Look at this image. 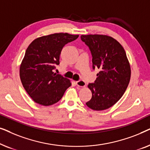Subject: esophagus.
Wrapping results in <instances>:
<instances>
[{
	"label": "esophagus",
	"mask_w": 150,
	"mask_h": 150,
	"mask_svg": "<svg viewBox=\"0 0 150 150\" xmlns=\"http://www.w3.org/2000/svg\"><path fill=\"white\" fill-rule=\"evenodd\" d=\"M76 84L77 86H79L80 87H85L86 83L83 80H80V81H78L76 82Z\"/></svg>",
	"instance_id": "obj_1"
}]
</instances>
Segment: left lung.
Masks as SVG:
<instances>
[{
	"instance_id": "1",
	"label": "left lung",
	"mask_w": 150,
	"mask_h": 150,
	"mask_svg": "<svg viewBox=\"0 0 150 150\" xmlns=\"http://www.w3.org/2000/svg\"><path fill=\"white\" fill-rule=\"evenodd\" d=\"M81 38L91 51L93 69L100 70L94 83L88 85L92 97L86 104L94 110H106L126 91L130 79V63L124 48L111 37L83 35Z\"/></svg>"
}]
</instances>
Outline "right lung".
I'll use <instances>...</instances> for the list:
<instances>
[{
	"instance_id": "1",
	"label": "right lung",
	"mask_w": 150,
	"mask_h": 150,
	"mask_svg": "<svg viewBox=\"0 0 150 150\" xmlns=\"http://www.w3.org/2000/svg\"><path fill=\"white\" fill-rule=\"evenodd\" d=\"M79 35L54 33L33 41L26 49L20 67V77L24 89L34 102L50 106L59 102L71 86L70 81L53 72L59 65L63 46Z\"/></svg>"
}]
</instances>
